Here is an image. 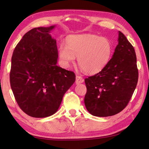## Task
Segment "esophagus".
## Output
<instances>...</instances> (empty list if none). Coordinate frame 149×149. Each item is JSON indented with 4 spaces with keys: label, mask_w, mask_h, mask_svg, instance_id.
Here are the masks:
<instances>
[{
    "label": "esophagus",
    "mask_w": 149,
    "mask_h": 149,
    "mask_svg": "<svg viewBox=\"0 0 149 149\" xmlns=\"http://www.w3.org/2000/svg\"><path fill=\"white\" fill-rule=\"evenodd\" d=\"M83 81H84V79L81 76H79V75H77L76 77V81H75V83H76V84H80V83H83Z\"/></svg>",
    "instance_id": "1"
}]
</instances>
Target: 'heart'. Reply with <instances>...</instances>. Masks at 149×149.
Wrapping results in <instances>:
<instances>
[{
  "mask_svg": "<svg viewBox=\"0 0 149 149\" xmlns=\"http://www.w3.org/2000/svg\"><path fill=\"white\" fill-rule=\"evenodd\" d=\"M113 52L111 40L95 34L73 35L67 39L66 45L59 47V58L63 66L68 67L78 56V64L88 74L101 71L108 64Z\"/></svg>",
  "mask_w": 149,
  "mask_h": 149,
  "instance_id": "heart-1",
  "label": "heart"
}]
</instances>
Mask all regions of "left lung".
I'll return each mask as SVG.
<instances>
[{"label":"left lung","mask_w":149,"mask_h":149,"mask_svg":"<svg viewBox=\"0 0 149 149\" xmlns=\"http://www.w3.org/2000/svg\"><path fill=\"white\" fill-rule=\"evenodd\" d=\"M118 41L105 68L85 79V105L89 113L97 117H109L123 111L137 85L138 70L134 47L121 32Z\"/></svg>","instance_id":"1"}]
</instances>
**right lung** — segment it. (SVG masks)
I'll list each match as a JSON object with an SVG mask.
<instances>
[{
	"label": "right lung",
	"mask_w": 149,
	"mask_h": 149,
	"mask_svg": "<svg viewBox=\"0 0 149 149\" xmlns=\"http://www.w3.org/2000/svg\"><path fill=\"white\" fill-rule=\"evenodd\" d=\"M54 27L29 30L12 56L11 89L20 109L32 117H47L56 113L76 78L72 71L57 66L56 40L49 34Z\"/></svg>",
	"instance_id": "1"
}]
</instances>
